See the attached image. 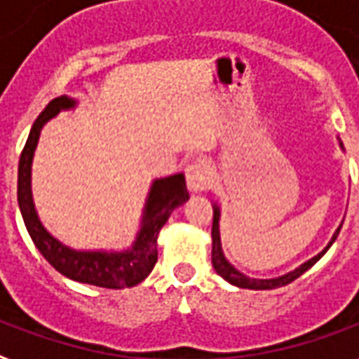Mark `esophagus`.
Wrapping results in <instances>:
<instances>
[{
    "label": "esophagus",
    "instance_id": "34e87169",
    "mask_svg": "<svg viewBox=\"0 0 359 359\" xmlns=\"http://www.w3.org/2000/svg\"><path fill=\"white\" fill-rule=\"evenodd\" d=\"M185 180H187V187L191 193H198L205 189L208 183V170L203 162H191L185 168Z\"/></svg>",
    "mask_w": 359,
    "mask_h": 359
}]
</instances>
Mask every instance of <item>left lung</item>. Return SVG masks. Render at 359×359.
<instances>
[{
	"mask_svg": "<svg viewBox=\"0 0 359 359\" xmlns=\"http://www.w3.org/2000/svg\"><path fill=\"white\" fill-rule=\"evenodd\" d=\"M342 147V143H341ZM342 227V226H341ZM341 227L334 231L333 239L329 241V245H327L318 256H313L312 260H308L302 266H298L294 271H289V273H285L281 277H276V279H252V277H247L245 273H241L239 269H235L231 264L227 262L226 256L222 252V241H219V206L214 205V222H212V266L216 269V273L222 276L226 281H229L235 287H241V289H252V290H268V289H277V287H283V285L292 283L297 277H300L304 271L312 268L313 264L318 262L321 256L325 255L329 247L333 245L334 239L339 237V231H341Z\"/></svg>",
	"mask_w": 359,
	"mask_h": 359,
	"instance_id": "obj_1",
	"label": "left lung"
}]
</instances>
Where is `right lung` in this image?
I'll return each mask as SVG.
<instances>
[{
    "label": "right lung",
    "mask_w": 359,
    "mask_h": 359,
    "mask_svg": "<svg viewBox=\"0 0 359 359\" xmlns=\"http://www.w3.org/2000/svg\"><path fill=\"white\" fill-rule=\"evenodd\" d=\"M74 99L62 95L53 99L41 111V114L34 122L28 141L20 153L18 161V206L25 219V226L32 237L34 245L38 247L41 256L51 264L59 273L80 283L95 285L104 289H124L141 283L151 273L156 264V237L161 233L162 226L168 222L170 214L180 205L189 198V191L185 185L183 174H174L170 177L154 180L149 191L141 229L132 248L122 252H88V250H74L65 247L55 239L53 235L41 226L38 212L34 208L32 187H30V174H32V158L40 132L47 120L59 114L65 109H72Z\"/></svg>",
    "instance_id": "add662e5"
}]
</instances>
